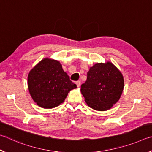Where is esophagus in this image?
Wrapping results in <instances>:
<instances>
[{"label":"esophagus","mask_w":152,"mask_h":152,"mask_svg":"<svg viewBox=\"0 0 152 152\" xmlns=\"http://www.w3.org/2000/svg\"><path fill=\"white\" fill-rule=\"evenodd\" d=\"M75 83H76V85H77V86L78 87L81 86V82L79 81H76V82H75Z\"/></svg>","instance_id":"esophagus-1"}]
</instances>
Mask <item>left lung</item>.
<instances>
[{
	"label": "left lung",
	"mask_w": 152,
	"mask_h": 152,
	"mask_svg": "<svg viewBox=\"0 0 152 152\" xmlns=\"http://www.w3.org/2000/svg\"><path fill=\"white\" fill-rule=\"evenodd\" d=\"M124 87V77L112 63H97L90 67L81 92L90 107L97 111L111 109L118 102Z\"/></svg>",
	"instance_id": "8db88e82"
}]
</instances>
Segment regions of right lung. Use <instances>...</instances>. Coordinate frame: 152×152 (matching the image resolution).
<instances>
[{
	"instance_id": "right-lung-1",
	"label": "right lung",
	"mask_w": 152,
	"mask_h": 152,
	"mask_svg": "<svg viewBox=\"0 0 152 152\" xmlns=\"http://www.w3.org/2000/svg\"><path fill=\"white\" fill-rule=\"evenodd\" d=\"M28 87L37 105L51 109L62 103L68 93L77 86L63 71L59 61L45 58L29 72Z\"/></svg>"
}]
</instances>
